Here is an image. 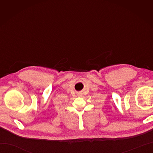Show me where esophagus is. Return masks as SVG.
<instances>
[{"label": "esophagus", "mask_w": 153, "mask_h": 153, "mask_svg": "<svg viewBox=\"0 0 153 153\" xmlns=\"http://www.w3.org/2000/svg\"><path fill=\"white\" fill-rule=\"evenodd\" d=\"M79 96H80V95H79Z\"/></svg>", "instance_id": "34e87169"}]
</instances>
